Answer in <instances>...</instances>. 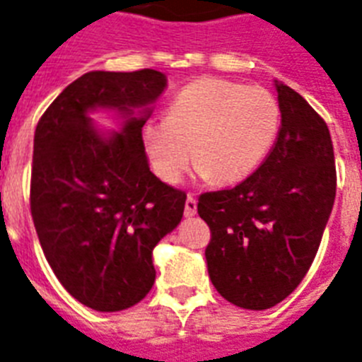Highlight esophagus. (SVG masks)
Returning a JSON list of instances; mask_svg holds the SVG:
<instances>
[{
	"label": "esophagus",
	"mask_w": 362,
	"mask_h": 362,
	"mask_svg": "<svg viewBox=\"0 0 362 362\" xmlns=\"http://www.w3.org/2000/svg\"><path fill=\"white\" fill-rule=\"evenodd\" d=\"M196 213H198V202H196L192 196H188L187 203H185V216L190 218V216H194Z\"/></svg>",
	"instance_id": "34e87169"
}]
</instances>
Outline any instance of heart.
I'll use <instances>...</instances> for the list:
<instances>
[{
	"label": "heart",
	"instance_id": "b5f03b06",
	"mask_svg": "<svg viewBox=\"0 0 362 362\" xmlns=\"http://www.w3.org/2000/svg\"><path fill=\"white\" fill-rule=\"evenodd\" d=\"M279 127L281 109L270 90L199 77L174 95L166 120L144 125L142 144L163 183H179L194 153V168L203 177L231 185L262 163Z\"/></svg>",
	"mask_w": 362,
	"mask_h": 362
}]
</instances>
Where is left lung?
Returning a JSON list of instances; mask_svg holds the SVG:
<instances>
[{"label": "left lung", "instance_id": "8db88e82", "mask_svg": "<svg viewBox=\"0 0 362 362\" xmlns=\"http://www.w3.org/2000/svg\"><path fill=\"white\" fill-rule=\"evenodd\" d=\"M281 127L261 166L237 187L205 192L198 214L214 288L242 309H270L315 261L337 192L333 142L318 112L276 83Z\"/></svg>", "mask_w": 362, "mask_h": 362}]
</instances>
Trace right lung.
<instances>
[{
	"label": "right lung",
	"mask_w": 362,
	"mask_h": 362,
	"mask_svg": "<svg viewBox=\"0 0 362 362\" xmlns=\"http://www.w3.org/2000/svg\"><path fill=\"white\" fill-rule=\"evenodd\" d=\"M166 88L157 70L88 71L38 120L33 146L31 216L57 279L83 305L116 313L155 283L151 252L181 222L187 194L149 170L142 127ZM128 116L101 137L88 112ZM140 108L139 115L134 109Z\"/></svg>",
	"instance_id": "1"
}]
</instances>
